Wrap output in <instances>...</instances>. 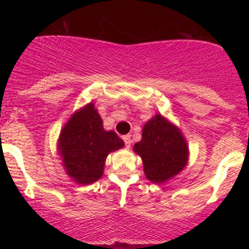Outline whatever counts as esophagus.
Segmentation results:
<instances>
[{
	"instance_id": "1",
	"label": "esophagus",
	"mask_w": 249,
	"mask_h": 249,
	"mask_svg": "<svg viewBox=\"0 0 249 249\" xmlns=\"http://www.w3.org/2000/svg\"><path fill=\"white\" fill-rule=\"evenodd\" d=\"M123 140H124V142H125V145H126V147H130V145H131V135L123 136Z\"/></svg>"
}]
</instances>
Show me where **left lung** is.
Masks as SVG:
<instances>
[{
	"instance_id": "1",
	"label": "left lung",
	"mask_w": 249,
	"mask_h": 249,
	"mask_svg": "<svg viewBox=\"0 0 249 249\" xmlns=\"http://www.w3.org/2000/svg\"><path fill=\"white\" fill-rule=\"evenodd\" d=\"M141 156L145 176L162 183L182 171L189 160V146L178 126L156 114L142 127V139L134 145Z\"/></svg>"
}]
</instances>
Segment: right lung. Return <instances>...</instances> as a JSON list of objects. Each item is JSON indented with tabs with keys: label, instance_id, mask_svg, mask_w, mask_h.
<instances>
[{
	"label": "right lung",
	"instance_id": "obj_1",
	"mask_svg": "<svg viewBox=\"0 0 249 249\" xmlns=\"http://www.w3.org/2000/svg\"><path fill=\"white\" fill-rule=\"evenodd\" d=\"M123 146L124 141L115 131L103 127V120L93 103L71 115L58 140V151L66 172L80 185L99 180L107 156Z\"/></svg>",
	"mask_w": 249,
	"mask_h": 249
}]
</instances>
